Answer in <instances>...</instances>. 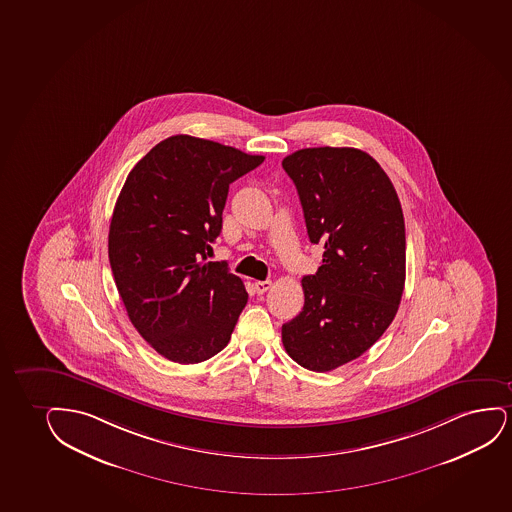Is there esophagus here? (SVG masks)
Listing matches in <instances>:
<instances>
[{"mask_svg":"<svg viewBox=\"0 0 512 512\" xmlns=\"http://www.w3.org/2000/svg\"><path fill=\"white\" fill-rule=\"evenodd\" d=\"M270 287H272V280H259V282L254 284V289H256L258 294H265V292L268 291Z\"/></svg>","mask_w":512,"mask_h":512,"instance_id":"obj_1","label":"esophagus"}]
</instances>
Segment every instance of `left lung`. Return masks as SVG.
I'll use <instances>...</instances> for the list:
<instances>
[{"label": "left lung", "mask_w": 512, "mask_h": 512, "mask_svg": "<svg viewBox=\"0 0 512 512\" xmlns=\"http://www.w3.org/2000/svg\"><path fill=\"white\" fill-rule=\"evenodd\" d=\"M298 188L322 265L301 280L305 306L282 325L294 362L329 372L369 350L393 322L405 285L402 204L384 169L351 147L301 149L282 161Z\"/></svg>", "instance_id": "obj_1"}]
</instances>
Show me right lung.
Instances as JSON below:
<instances>
[{"mask_svg":"<svg viewBox=\"0 0 512 512\" xmlns=\"http://www.w3.org/2000/svg\"><path fill=\"white\" fill-rule=\"evenodd\" d=\"M263 156L190 135L136 162L110 220L109 261L140 336L171 362L220 353L247 303L225 263H202L220 235L228 187Z\"/></svg>","mask_w":512,"mask_h":512,"instance_id":"right-lung-1","label":"right lung"}]
</instances>
